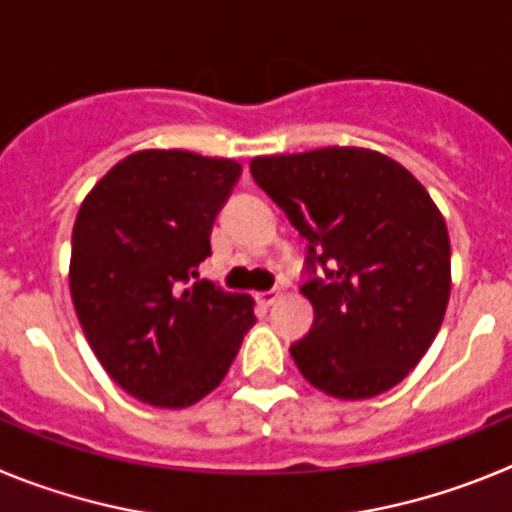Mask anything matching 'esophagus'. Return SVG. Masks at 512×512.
Wrapping results in <instances>:
<instances>
[{
    "mask_svg": "<svg viewBox=\"0 0 512 512\" xmlns=\"http://www.w3.org/2000/svg\"><path fill=\"white\" fill-rule=\"evenodd\" d=\"M279 297H282V289L271 287V289H266V292H259V295H256V302H259V305H264V307H269V305H274Z\"/></svg>",
    "mask_w": 512,
    "mask_h": 512,
    "instance_id": "34e87169",
    "label": "esophagus"
}]
</instances>
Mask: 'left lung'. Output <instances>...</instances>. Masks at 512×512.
Returning a JSON list of instances; mask_svg holds the SVG:
<instances>
[{"label":"left lung","mask_w":512,"mask_h":512,"mask_svg":"<svg viewBox=\"0 0 512 512\" xmlns=\"http://www.w3.org/2000/svg\"><path fill=\"white\" fill-rule=\"evenodd\" d=\"M251 174L307 241L302 295L315 320L289 346L302 377L341 400L392 390L449 305V230L431 194L366 148L259 156Z\"/></svg>","instance_id":"8db88e82"}]
</instances>
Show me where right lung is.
<instances>
[{
    "label": "right lung",
    "mask_w": 512,
    "mask_h": 512,
    "mask_svg": "<svg viewBox=\"0 0 512 512\" xmlns=\"http://www.w3.org/2000/svg\"><path fill=\"white\" fill-rule=\"evenodd\" d=\"M241 164L189 151L122 158L87 194L71 238V300L104 372L153 408L223 382L253 300L197 279Z\"/></svg>",
    "instance_id": "right-lung-1"
}]
</instances>
